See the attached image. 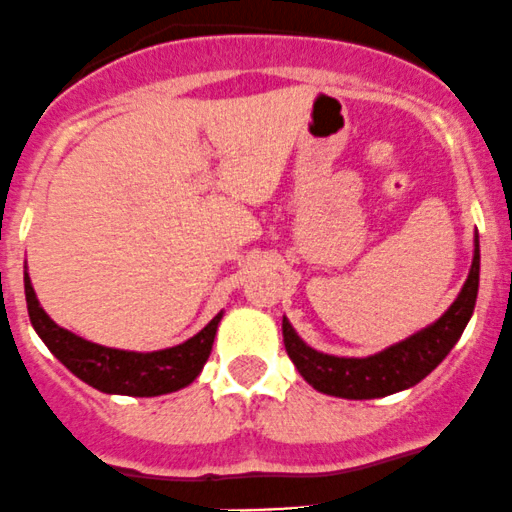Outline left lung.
<instances>
[{
    "mask_svg": "<svg viewBox=\"0 0 512 512\" xmlns=\"http://www.w3.org/2000/svg\"><path fill=\"white\" fill-rule=\"evenodd\" d=\"M478 277L480 245L476 232V250H473V265L466 285L458 292L456 302L426 329L411 334L409 339L384 349V352L356 359V356L322 354L307 347L294 332L289 319L282 317V337H285L289 359L294 361L307 384H312L322 394L339 396V399H381V396L411 389L418 381L426 379L461 339L463 329L476 309Z\"/></svg>",
    "mask_w": 512,
    "mask_h": 512,
    "instance_id": "obj_1",
    "label": "left lung"
}]
</instances>
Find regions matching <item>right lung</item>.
Masks as SVG:
<instances>
[{"label": "right lung", "instance_id": "obj_1", "mask_svg": "<svg viewBox=\"0 0 512 512\" xmlns=\"http://www.w3.org/2000/svg\"><path fill=\"white\" fill-rule=\"evenodd\" d=\"M24 294H27L29 319L41 342L71 374L103 394L160 396L185 389L203 371L205 361L213 352L218 324L223 319V312L215 314L210 324H205L195 337L178 347L160 349V352H126V349L101 347L59 327L41 309L27 270H24Z\"/></svg>", "mask_w": 512, "mask_h": 512}]
</instances>
